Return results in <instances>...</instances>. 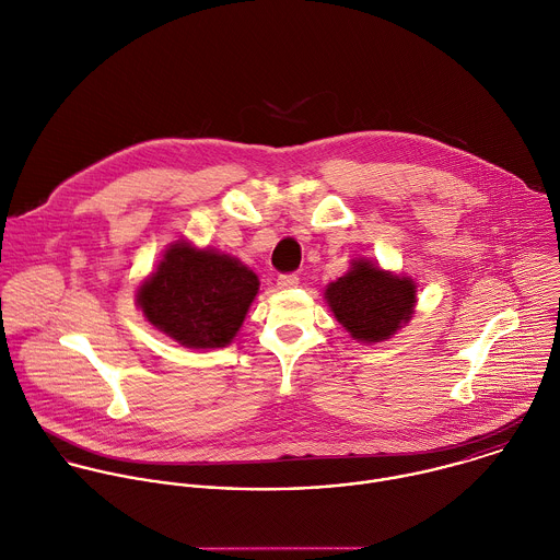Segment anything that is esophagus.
<instances>
[{"label":"esophagus","mask_w":560,"mask_h":560,"mask_svg":"<svg viewBox=\"0 0 560 560\" xmlns=\"http://www.w3.org/2000/svg\"><path fill=\"white\" fill-rule=\"evenodd\" d=\"M300 284V278L295 273H287L278 278V289H293Z\"/></svg>","instance_id":"34e87169"}]
</instances>
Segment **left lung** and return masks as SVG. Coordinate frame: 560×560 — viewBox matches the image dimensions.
Listing matches in <instances>:
<instances>
[{"label":"left lung","instance_id":"left-lung-1","mask_svg":"<svg viewBox=\"0 0 560 560\" xmlns=\"http://www.w3.org/2000/svg\"><path fill=\"white\" fill-rule=\"evenodd\" d=\"M416 280L352 258L350 269L330 282L324 300L341 328L359 343H381L409 324L416 311Z\"/></svg>","mask_w":560,"mask_h":560}]
</instances>
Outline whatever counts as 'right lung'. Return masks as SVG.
Instances as JSON below:
<instances>
[{"label": "right lung", "instance_id": "add662e5", "mask_svg": "<svg viewBox=\"0 0 560 560\" xmlns=\"http://www.w3.org/2000/svg\"><path fill=\"white\" fill-rule=\"evenodd\" d=\"M258 287V276L236 256L179 238L140 282L136 306L179 346L214 350L234 341Z\"/></svg>", "mask_w": 560, "mask_h": 560}]
</instances>
